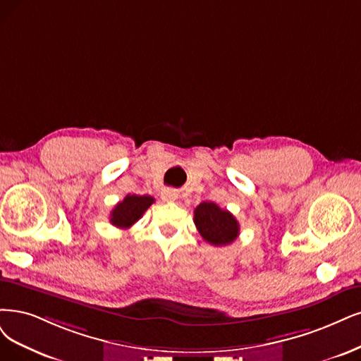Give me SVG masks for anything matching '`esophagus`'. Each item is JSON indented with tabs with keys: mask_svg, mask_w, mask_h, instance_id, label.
Returning a JSON list of instances; mask_svg holds the SVG:
<instances>
[{
	"mask_svg": "<svg viewBox=\"0 0 361 361\" xmlns=\"http://www.w3.org/2000/svg\"><path fill=\"white\" fill-rule=\"evenodd\" d=\"M160 196H162L165 202H173L178 197V193L173 189H164L162 193H160Z\"/></svg>",
	"mask_w": 361,
	"mask_h": 361,
	"instance_id": "obj_1",
	"label": "esophagus"
}]
</instances>
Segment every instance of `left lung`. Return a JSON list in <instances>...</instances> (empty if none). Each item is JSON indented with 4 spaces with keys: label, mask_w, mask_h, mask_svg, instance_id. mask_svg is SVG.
Instances as JSON below:
<instances>
[{
    "label": "left lung",
    "mask_w": 361,
    "mask_h": 361,
    "mask_svg": "<svg viewBox=\"0 0 361 361\" xmlns=\"http://www.w3.org/2000/svg\"><path fill=\"white\" fill-rule=\"evenodd\" d=\"M193 214L199 233L211 245H229L239 235V223L233 214L214 202H201Z\"/></svg>",
    "instance_id": "obj_1"
}]
</instances>
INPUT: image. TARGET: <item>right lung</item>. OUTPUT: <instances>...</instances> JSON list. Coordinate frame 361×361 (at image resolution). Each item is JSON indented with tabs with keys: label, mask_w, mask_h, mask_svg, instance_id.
Returning a JSON list of instances; mask_svg holds the SVG:
<instances>
[{
	"label": "right lung",
	"mask_w": 361,
	"mask_h": 361,
	"mask_svg": "<svg viewBox=\"0 0 361 361\" xmlns=\"http://www.w3.org/2000/svg\"><path fill=\"white\" fill-rule=\"evenodd\" d=\"M154 202V197L149 195H126L122 202H118L110 214V223L118 229H129L137 223L144 212Z\"/></svg>",
	"instance_id": "1"
}]
</instances>
